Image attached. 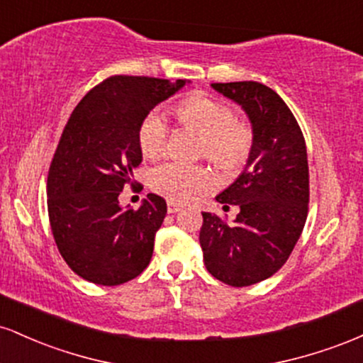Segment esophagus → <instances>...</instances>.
<instances>
[{
	"mask_svg": "<svg viewBox=\"0 0 363 363\" xmlns=\"http://www.w3.org/2000/svg\"><path fill=\"white\" fill-rule=\"evenodd\" d=\"M181 210H182L181 203L172 201V199H170V201H167V211H169V213H177V211H181Z\"/></svg>",
	"mask_w": 363,
	"mask_h": 363,
	"instance_id": "esophagus-1",
	"label": "esophagus"
}]
</instances>
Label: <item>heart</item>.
Returning <instances> with one entry per match:
<instances>
[{
	"mask_svg": "<svg viewBox=\"0 0 363 363\" xmlns=\"http://www.w3.org/2000/svg\"><path fill=\"white\" fill-rule=\"evenodd\" d=\"M176 116L182 126L199 135V152L208 160L225 170L239 169L247 158L252 145V133L247 124L234 119V112L216 99L194 95L176 107ZM169 126L160 111H152L141 121L138 143L145 157H157L165 150ZM213 184V176L201 165H186L181 162H160L150 172V186L155 193L186 201L199 191Z\"/></svg>",
	"mask_w": 363,
	"mask_h": 363,
	"instance_id": "1",
	"label": "heart"
}]
</instances>
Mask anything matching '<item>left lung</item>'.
<instances>
[{"instance_id":"obj_1","label":"left lung","mask_w":363,"mask_h":363,"mask_svg":"<svg viewBox=\"0 0 363 363\" xmlns=\"http://www.w3.org/2000/svg\"><path fill=\"white\" fill-rule=\"evenodd\" d=\"M242 107L252 145L240 176L216 196L239 206L232 223L203 213L199 244L206 269L232 286L269 278L294 251L307 218L309 164L297 119L277 91L257 82L211 83Z\"/></svg>"}]
</instances>
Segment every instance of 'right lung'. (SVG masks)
<instances>
[{"label": "right lung", "mask_w": 363, "mask_h": 363, "mask_svg": "<svg viewBox=\"0 0 363 363\" xmlns=\"http://www.w3.org/2000/svg\"><path fill=\"white\" fill-rule=\"evenodd\" d=\"M186 83L111 77L69 116L49 167L48 211L62 259L83 280L121 285L150 264L167 203L150 193L135 211L119 194L143 160L141 121Z\"/></svg>", "instance_id": "obj_1"}]
</instances>
